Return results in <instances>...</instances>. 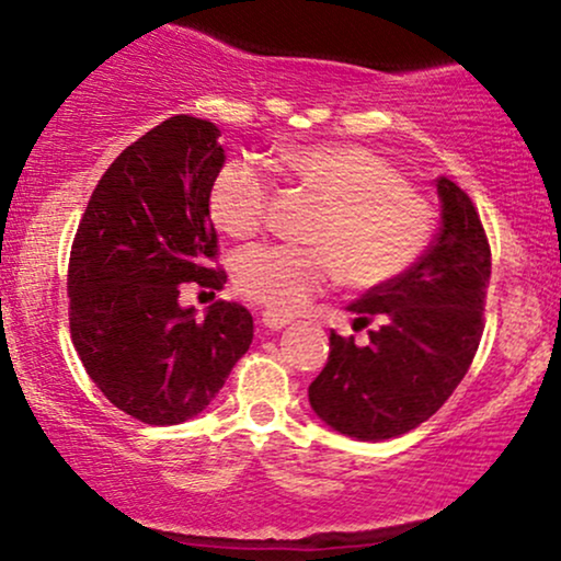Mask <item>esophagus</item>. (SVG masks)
Returning <instances> with one entry per match:
<instances>
[{"instance_id":"esophagus-1","label":"esophagus","mask_w":561,"mask_h":561,"mask_svg":"<svg viewBox=\"0 0 561 561\" xmlns=\"http://www.w3.org/2000/svg\"><path fill=\"white\" fill-rule=\"evenodd\" d=\"M263 327H266V330H272V332H276V330H282V327H287L289 324V319L287 317H279V313H272V311H266L263 313Z\"/></svg>"}]
</instances>
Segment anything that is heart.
<instances>
[{"mask_svg":"<svg viewBox=\"0 0 561 561\" xmlns=\"http://www.w3.org/2000/svg\"><path fill=\"white\" fill-rule=\"evenodd\" d=\"M279 165L324 210L308 229V248L255 244L237 255L234 285L244 298L295 313L337 276L377 289L420 261L435 210L388 158L362 145H308L282 152ZM272 205L274 186L250 160H229L210 184V218L229 237L259 234Z\"/></svg>","mask_w":561,"mask_h":561,"instance_id":"heart-1","label":"heart"}]
</instances>
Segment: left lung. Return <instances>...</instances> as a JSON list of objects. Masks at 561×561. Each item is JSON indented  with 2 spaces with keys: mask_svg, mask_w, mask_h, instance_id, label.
Wrapping results in <instances>:
<instances>
[{
  "mask_svg": "<svg viewBox=\"0 0 561 561\" xmlns=\"http://www.w3.org/2000/svg\"><path fill=\"white\" fill-rule=\"evenodd\" d=\"M443 227L414 266L351 302L353 330L330 334V358L308 388L311 409L337 433L388 440L420 427L448 401L478 353L485 327L491 244L472 197L437 179Z\"/></svg>",
  "mask_w": 561,
  "mask_h": 561,
  "instance_id": "8db88e82",
  "label": "left lung"
}]
</instances>
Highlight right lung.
<instances>
[{
  "mask_svg": "<svg viewBox=\"0 0 561 561\" xmlns=\"http://www.w3.org/2000/svg\"><path fill=\"white\" fill-rule=\"evenodd\" d=\"M210 121L173 115L102 173L68 263L70 337L115 409L179 424L208 409L253 343V317L218 300L203 321L179 306L184 282L221 289L208 195L224 165Z\"/></svg>",
  "mask_w": 561,
  "mask_h": 561,
  "instance_id": "obj_1",
  "label": "right lung"
}]
</instances>
